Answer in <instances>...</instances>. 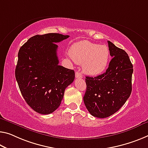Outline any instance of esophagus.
Wrapping results in <instances>:
<instances>
[{"instance_id":"1","label":"esophagus","mask_w":148,"mask_h":148,"mask_svg":"<svg viewBox=\"0 0 148 148\" xmlns=\"http://www.w3.org/2000/svg\"><path fill=\"white\" fill-rule=\"evenodd\" d=\"M75 77L76 78H82V75L79 71H77L75 73Z\"/></svg>"}]
</instances>
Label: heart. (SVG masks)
Returning <instances> with one entry per match:
<instances>
[{
    "instance_id": "b5f03b06",
    "label": "heart",
    "mask_w": 148,
    "mask_h": 148,
    "mask_svg": "<svg viewBox=\"0 0 148 148\" xmlns=\"http://www.w3.org/2000/svg\"><path fill=\"white\" fill-rule=\"evenodd\" d=\"M70 56L77 64H83L85 73L97 76L103 73L107 67L110 52L105 45L81 41L72 45Z\"/></svg>"
}]
</instances>
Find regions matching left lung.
I'll return each mask as SVG.
<instances>
[{"mask_svg": "<svg viewBox=\"0 0 148 148\" xmlns=\"http://www.w3.org/2000/svg\"><path fill=\"white\" fill-rule=\"evenodd\" d=\"M112 60L105 73L86 77L87 90L84 103L93 116L104 119L116 112L124 105L132 92L133 65L123 49L108 41Z\"/></svg>", "mask_w": 148, "mask_h": 148, "instance_id": "8db88e82", "label": "left lung"}]
</instances>
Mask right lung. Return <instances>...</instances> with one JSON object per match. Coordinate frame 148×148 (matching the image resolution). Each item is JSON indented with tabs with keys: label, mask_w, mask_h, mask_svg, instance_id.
I'll list each match as a JSON object with an SVG mask.
<instances>
[{
	"label": "right lung",
	"mask_w": 148,
	"mask_h": 148,
	"mask_svg": "<svg viewBox=\"0 0 148 148\" xmlns=\"http://www.w3.org/2000/svg\"><path fill=\"white\" fill-rule=\"evenodd\" d=\"M69 37L57 33L36 35L19 49L16 79L26 103L42 114L60 106L65 88L75 79L73 70L59 65L57 55L56 43Z\"/></svg>",
	"instance_id": "1"
}]
</instances>
